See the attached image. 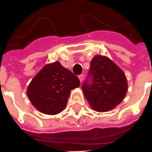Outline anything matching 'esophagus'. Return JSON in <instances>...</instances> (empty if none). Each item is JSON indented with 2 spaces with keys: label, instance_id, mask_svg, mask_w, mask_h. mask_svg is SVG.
Wrapping results in <instances>:
<instances>
[{
  "label": "esophagus",
  "instance_id": "34e87169",
  "mask_svg": "<svg viewBox=\"0 0 152 152\" xmlns=\"http://www.w3.org/2000/svg\"><path fill=\"white\" fill-rule=\"evenodd\" d=\"M78 77H79V80H80V83L82 82L83 80H84V75H82V74H81V75H79Z\"/></svg>",
  "mask_w": 152,
  "mask_h": 152
}]
</instances>
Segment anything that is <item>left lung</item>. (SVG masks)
<instances>
[{
	"instance_id": "1",
	"label": "left lung",
	"mask_w": 152,
	"mask_h": 152,
	"mask_svg": "<svg viewBox=\"0 0 152 152\" xmlns=\"http://www.w3.org/2000/svg\"><path fill=\"white\" fill-rule=\"evenodd\" d=\"M124 73L108 58L95 56L90 63L82 90L89 105L97 112H107L124 99L127 93Z\"/></svg>"
}]
</instances>
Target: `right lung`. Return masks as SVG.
Returning <instances> with one entry per match:
<instances>
[{
  "instance_id": "add662e5",
  "label": "right lung",
  "mask_w": 152,
  "mask_h": 152,
  "mask_svg": "<svg viewBox=\"0 0 152 152\" xmlns=\"http://www.w3.org/2000/svg\"><path fill=\"white\" fill-rule=\"evenodd\" d=\"M80 86V80L60 63L45 66L28 86L27 94L38 111L49 115L59 113L66 107L70 91Z\"/></svg>"
}]
</instances>
